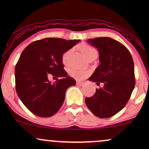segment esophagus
I'll return each mask as SVG.
<instances>
[{
    "mask_svg": "<svg viewBox=\"0 0 149 149\" xmlns=\"http://www.w3.org/2000/svg\"><path fill=\"white\" fill-rule=\"evenodd\" d=\"M84 83L83 82H80V81H77V85H79V86H83Z\"/></svg>",
    "mask_w": 149,
    "mask_h": 149,
    "instance_id": "obj_1",
    "label": "esophagus"
}]
</instances>
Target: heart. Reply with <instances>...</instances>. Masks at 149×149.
<instances>
[{"instance_id":"obj_1","label":"heart","mask_w":149,"mask_h":149,"mask_svg":"<svg viewBox=\"0 0 149 149\" xmlns=\"http://www.w3.org/2000/svg\"><path fill=\"white\" fill-rule=\"evenodd\" d=\"M81 51L86 58L93 56V55H97V51L93 48L91 47L90 46L87 45H83L81 47ZM71 52H72V50L70 49L63 54L62 62L64 64H66L68 62L69 57L70 56ZM68 72L71 77L76 79H78V80H82L88 74V72L87 70L79 69L78 68H76V67H71V68H69Z\"/></svg>"}]
</instances>
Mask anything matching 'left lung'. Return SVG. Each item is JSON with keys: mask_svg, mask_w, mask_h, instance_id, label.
I'll use <instances>...</instances> for the list:
<instances>
[{"mask_svg": "<svg viewBox=\"0 0 149 149\" xmlns=\"http://www.w3.org/2000/svg\"><path fill=\"white\" fill-rule=\"evenodd\" d=\"M97 48L100 65L89 81L103 83L95 94L85 98V104L93 115L109 118L123 109L135 86L134 64L129 51L123 44L109 37L87 40Z\"/></svg>", "mask_w": 149, "mask_h": 149, "instance_id": "1", "label": "left lung"}]
</instances>
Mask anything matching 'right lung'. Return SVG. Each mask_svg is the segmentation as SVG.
<instances>
[{"label": "right lung", "instance_id": "obj_1", "mask_svg": "<svg viewBox=\"0 0 149 149\" xmlns=\"http://www.w3.org/2000/svg\"><path fill=\"white\" fill-rule=\"evenodd\" d=\"M81 40L47 38L24 49L15 66L16 91L30 112L40 117L55 115L62 107L65 93L76 81L64 70L62 56ZM51 75L60 77L54 83Z\"/></svg>", "mask_w": 149, "mask_h": 149}]
</instances>
